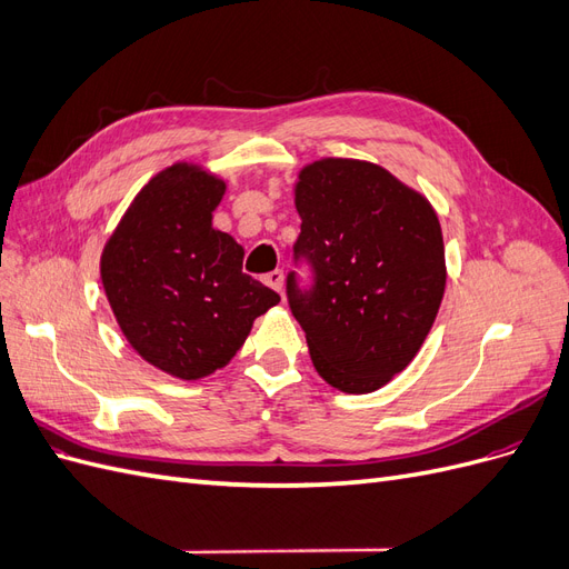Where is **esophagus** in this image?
<instances>
[{
    "mask_svg": "<svg viewBox=\"0 0 569 569\" xmlns=\"http://www.w3.org/2000/svg\"><path fill=\"white\" fill-rule=\"evenodd\" d=\"M263 282H266L268 287H272L274 291H282V287H284V272H282V270H272V272L266 274Z\"/></svg>",
    "mask_w": 569,
    "mask_h": 569,
    "instance_id": "1",
    "label": "esophagus"
}]
</instances>
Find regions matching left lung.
<instances>
[{"mask_svg": "<svg viewBox=\"0 0 569 569\" xmlns=\"http://www.w3.org/2000/svg\"><path fill=\"white\" fill-rule=\"evenodd\" d=\"M301 234L287 274L289 308L327 385L370 393L399 375L429 335L446 287L439 218L387 168L356 159L308 163L295 187Z\"/></svg>", "mask_w": 569, "mask_h": 569, "instance_id": "8db88e82", "label": "left lung"}]
</instances>
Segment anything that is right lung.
Returning <instances> with one entry per match:
<instances>
[{"label": "right lung", "mask_w": 569, "mask_h": 569, "mask_svg": "<svg viewBox=\"0 0 569 569\" xmlns=\"http://www.w3.org/2000/svg\"><path fill=\"white\" fill-rule=\"evenodd\" d=\"M226 180L194 163L153 176L101 251V284L130 347L180 380L226 368L280 301L242 272L244 249L211 226Z\"/></svg>", "instance_id": "add662e5"}]
</instances>
